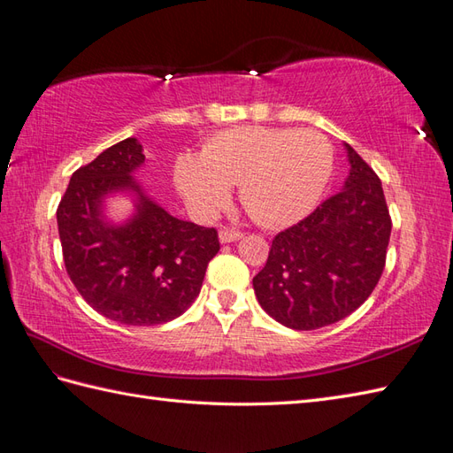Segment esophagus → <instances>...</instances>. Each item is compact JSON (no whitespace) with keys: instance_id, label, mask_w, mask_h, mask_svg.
<instances>
[{"instance_id":"1","label":"esophagus","mask_w":453,"mask_h":453,"mask_svg":"<svg viewBox=\"0 0 453 453\" xmlns=\"http://www.w3.org/2000/svg\"><path fill=\"white\" fill-rule=\"evenodd\" d=\"M241 237H243L241 231H231V229L219 231V243H234V241H239Z\"/></svg>"}]
</instances>
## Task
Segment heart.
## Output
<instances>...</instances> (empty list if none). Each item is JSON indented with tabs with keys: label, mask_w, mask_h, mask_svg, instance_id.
Returning <instances> with one entry per match:
<instances>
[{
	"label": "heart",
	"mask_w": 453,
	"mask_h": 453,
	"mask_svg": "<svg viewBox=\"0 0 453 453\" xmlns=\"http://www.w3.org/2000/svg\"><path fill=\"white\" fill-rule=\"evenodd\" d=\"M332 144L311 129L235 127L208 139L201 154H183L173 181L187 206L212 216L239 185V201L266 227L296 224L312 212L328 185Z\"/></svg>",
	"instance_id": "obj_1"
}]
</instances>
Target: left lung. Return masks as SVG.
<instances>
[{"mask_svg":"<svg viewBox=\"0 0 453 453\" xmlns=\"http://www.w3.org/2000/svg\"><path fill=\"white\" fill-rule=\"evenodd\" d=\"M340 193L272 241L252 278L260 307L291 330H317L349 317L382 276L392 219L382 183L349 144Z\"/></svg>","mask_w":453,"mask_h":453,"instance_id":"obj_1","label":"left lung"}]
</instances>
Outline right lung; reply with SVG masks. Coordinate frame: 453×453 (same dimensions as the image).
<instances>
[{
    "label": "right lung",
    "instance_id": "1",
    "mask_svg": "<svg viewBox=\"0 0 453 453\" xmlns=\"http://www.w3.org/2000/svg\"><path fill=\"white\" fill-rule=\"evenodd\" d=\"M142 144L125 139L73 173L58 208L71 281L102 317L127 326L165 324L191 307L219 250L214 227L172 216L134 173ZM127 196L132 214L115 223L105 203Z\"/></svg>",
    "mask_w": 453,
    "mask_h": 453
}]
</instances>
